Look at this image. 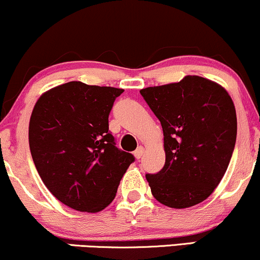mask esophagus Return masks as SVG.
<instances>
[{
	"label": "esophagus",
	"mask_w": 260,
	"mask_h": 260,
	"mask_svg": "<svg viewBox=\"0 0 260 260\" xmlns=\"http://www.w3.org/2000/svg\"><path fill=\"white\" fill-rule=\"evenodd\" d=\"M143 154H144V148H143L142 145H140V147L137 148V150L134 151V156H136L137 159H140V157L143 156Z\"/></svg>",
	"instance_id": "esophagus-1"
}]
</instances>
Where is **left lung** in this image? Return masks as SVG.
<instances>
[{
	"mask_svg": "<svg viewBox=\"0 0 260 260\" xmlns=\"http://www.w3.org/2000/svg\"><path fill=\"white\" fill-rule=\"evenodd\" d=\"M140 94L164 132L165 165L145 175L154 198L175 209L199 204L222 180L234 153V101L221 85L199 76L149 86Z\"/></svg>",
	"mask_w": 260,
	"mask_h": 260,
	"instance_id": "obj_1",
	"label": "left lung"
}]
</instances>
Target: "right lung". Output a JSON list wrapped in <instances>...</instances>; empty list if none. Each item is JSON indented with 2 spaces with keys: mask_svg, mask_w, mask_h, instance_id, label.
I'll list each match as a JSON object with an SVG mask.
<instances>
[{
  "mask_svg": "<svg viewBox=\"0 0 260 260\" xmlns=\"http://www.w3.org/2000/svg\"><path fill=\"white\" fill-rule=\"evenodd\" d=\"M123 89L68 82L44 92L32 109L29 147L47 189L85 213L105 209L134 161L116 147L109 115Z\"/></svg>",
  "mask_w": 260,
  "mask_h": 260,
  "instance_id": "right-lung-1",
  "label": "right lung"
}]
</instances>
